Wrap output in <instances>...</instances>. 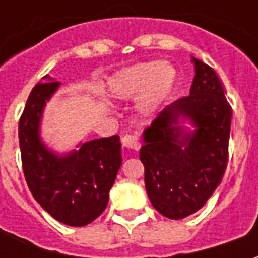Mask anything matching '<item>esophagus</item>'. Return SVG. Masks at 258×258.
I'll list each match as a JSON object with an SVG mask.
<instances>
[{
  "label": "esophagus",
  "instance_id": "obj_1",
  "mask_svg": "<svg viewBox=\"0 0 258 258\" xmlns=\"http://www.w3.org/2000/svg\"><path fill=\"white\" fill-rule=\"evenodd\" d=\"M121 144H123L125 148H128V149H133V151H140V148H141L138 137L134 134L124 135L123 138H121Z\"/></svg>",
  "mask_w": 258,
  "mask_h": 258
}]
</instances>
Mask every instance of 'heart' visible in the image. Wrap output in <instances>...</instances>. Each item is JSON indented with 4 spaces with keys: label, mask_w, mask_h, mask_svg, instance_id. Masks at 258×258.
I'll list each match as a JSON object with an SVG mask.
<instances>
[{
    "label": "heart",
    "mask_w": 258,
    "mask_h": 258,
    "mask_svg": "<svg viewBox=\"0 0 258 258\" xmlns=\"http://www.w3.org/2000/svg\"><path fill=\"white\" fill-rule=\"evenodd\" d=\"M175 72L159 60L134 64L109 79L107 94L116 99H135L141 96L144 109L156 107L173 87Z\"/></svg>",
    "instance_id": "heart-1"
}]
</instances>
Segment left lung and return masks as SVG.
Wrapping results in <instances>:
<instances>
[{
    "label": "left lung",
    "instance_id": "1",
    "mask_svg": "<svg viewBox=\"0 0 258 258\" xmlns=\"http://www.w3.org/2000/svg\"><path fill=\"white\" fill-rule=\"evenodd\" d=\"M190 94L159 113L144 131L140 159L152 206L179 220L202 209L221 182L228 162L232 109L216 72L194 58ZM181 115L197 127L185 133Z\"/></svg>",
    "mask_w": 258,
    "mask_h": 258
}]
</instances>
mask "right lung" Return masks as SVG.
I'll return each mask as SVG.
<instances>
[{
	"mask_svg": "<svg viewBox=\"0 0 258 258\" xmlns=\"http://www.w3.org/2000/svg\"><path fill=\"white\" fill-rule=\"evenodd\" d=\"M59 81L49 76L31 90L19 120V145L26 182L34 199L51 216L70 227H84L101 216L121 166L120 137L85 142L79 151L58 157L38 137L41 113Z\"/></svg>",
	"mask_w": 258,
	"mask_h": 258,
	"instance_id": "add662e5",
	"label": "right lung"
}]
</instances>
